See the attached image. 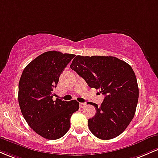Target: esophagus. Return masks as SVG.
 Instances as JSON below:
<instances>
[{
    "instance_id": "34e87169",
    "label": "esophagus",
    "mask_w": 158,
    "mask_h": 158,
    "mask_svg": "<svg viewBox=\"0 0 158 158\" xmlns=\"http://www.w3.org/2000/svg\"><path fill=\"white\" fill-rule=\"evenodd\" d=\"M86 106V103H85V102H81V103H79V107H80V108H84V107H85Z\"/></svg>"
}]
</instances>
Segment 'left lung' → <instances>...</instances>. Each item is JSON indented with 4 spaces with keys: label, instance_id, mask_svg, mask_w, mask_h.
Masks as SVG:
<instances>
[{
    "label": "left lung",
    "instance_id": "left-lung-1",
    "mask_svg": "<svg viewBox=\"0 0 158 158\" xmlns=\"http://www.w3.org/2000/svg\"><path fill=\"white\" fill-rule=\"evenodd\" d=\"M70 68L90 88L105 95L100 107L91 103L96 114L88 119L90 131L101 139L121 135L134 118L138 102V85L131 67L114 56H77Z\"/></svg>",
    "mask_w": 158,
    "mask_h": 158
}]
</instances>
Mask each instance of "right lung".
<instances>
[{"mask_svg":"<svg viewBox=\"0 0 158 158\" xmlns=\"http://www.w3.org/2000/svg\"><path fill=\"white\" fill-rule=\"evenodd\" d=\"M75 56L48 51L27 65L19 84V103L23 117L30 128L44 138L57 139L70 127V117L79 110L77 100L52 99L64 69Z\"/></svg>","mask_w":158,"mask_h":158,"instance_id":"1","label":"right lung"}]
</instances>
